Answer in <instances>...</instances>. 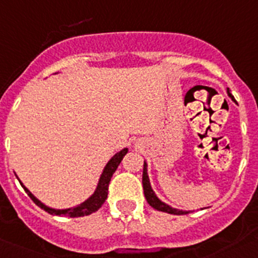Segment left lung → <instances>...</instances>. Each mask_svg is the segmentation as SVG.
<instances>
[{"mask_svg":"<svg viewBox=\"0 0 258 258\" xmlns=\"http://www.w3.org/2000/svg\"><path fill=\"white\" fill-rule=\"evenodd\" d=\"M227 94L228 96L232 99V101L235 102L234 97H233V95L230 94V90L229 88H227ZM143 190H144V196H146L147 201H148V204L151 205L152 208H154L156 210H159V212H164V213H168V214H175V215H182V214H190L192 210H180V209H176V208H172L170 207V205H167L166 203H163V201L161 200V199L158 198V196L156 195V192L153 191V188H152V185H151V181H149V176H148V164H147V162L144 161V166H143Z\"/></svg>","mask_w":258,"mask_h":258,"instance_id":"obj_1","label":"left lung"}]
</instances>
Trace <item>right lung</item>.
Returning <instances> with one entry per match:
<instances>
[{
	"label": "right lung",
	"instance_id": "obj_1",
	"mask_svg": "<svg viewBox=\"0 0 258 258\" xmlns=\"http://www.w3.org/2000/svg\"><path fill=\"white\" fill-rule=\"evenodd\" d=\"M126 153H127V148H122L121 151L115 153L114 156L110 158V161L107 162L106 166L104 167V171H102L101 176H100L99 182H97V186L96 188H95L94 194H92L90 198L86 199L83 203H81V204L76 205V207H72V208H67V209H54V208H50L48 207V205L43 204L38 198H35V196L29 191V188L25 187V185L19 180L17 176L16 177L17 180H19V182H20V185L23 186L24 190H25V192L30 196L31 200H33L39 208H41V209H44L45 212H48L49 214L63 215V217H70V218L85 217V215H90L92 214V213L97 212V210L102 207V204H104L105 200L107 199V188H109L110 180H111L112 175H114V172L116 171L117 166H119L120 162L122 161V158H124V156ZM15 175H16V173H15Z\"/></svg>",
	"mask_w": 258,
	"mask_h": 258
}]
</instances>
